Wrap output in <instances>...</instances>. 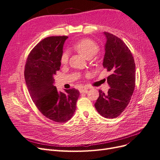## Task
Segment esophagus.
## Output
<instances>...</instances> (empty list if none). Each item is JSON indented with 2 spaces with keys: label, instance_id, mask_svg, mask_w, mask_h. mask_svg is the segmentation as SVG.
<instances>
[{
  "label": "esophagus",
  "instance_id": "34e87169",
  "mask_svg": "<svg viewBox=\"0 0 160 160\" xmlns=\"http://www.w3.org/2000/svg\"><path fill=\"white\" fill-rule=\"evenodd\" d=\"M79 91L81 92V93H87L88 92V89L85 88V87H81V88H79Z\"/></svg>",
  "mask_w": 160,
  "mask_h": 160
}]
</instances>
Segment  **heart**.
Segmentation results:
<instances>
[{
  "instance_id": "1",
  "label": "heart",
  "mask_w": 160,
  "mask_h": 160,
  "mask_svg": "<svg viewBox=\"0 0 160 160\" xmlns=\"http://www.w3.org/2000/svg\"><path fill=\"white\" fill-rule=\"evenodd\" d=\"M74 49L85 59H89L95 55L99 51V46L95 42L89 38L81 40L73 46ZM69 60V52L64 51L61 56V62L62 64L67 63Z\"/></svg>"
}]
</instances>
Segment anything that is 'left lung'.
<instances>
[{
    "label": "left lung",
    "instance_id": "8db88e82",
    "mask_svg": "<svg viewBox=\"0 0 160 160\" xmlns=\"http://www.w3.org/2000/svg\"><path fill=\"white\" fill-rule=\"evenodd\" d=\"M106 38L103 66L111 75L107 77L108 93L99 90L95 103L98 112L105 118L118 117L132 98L135 83V65L129 48L119 38L104 32Z\"/></svg>",
    "mask_w": 160,
    "mask_h": 160
}]
</instances>
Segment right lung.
Wrapping results in <instances>:
<instances>
[{"instance_id":"obj_1","label":"right lung","mask_w":160,"mask_h":160,"mask_svg":"<svg viewBox=\"0 0 160 160\" xmlns=\"http://www.w3.org/2000/svg\"><path fill=\"white\" fill-rule=\"evenodd\" d=\"M68 37L44 38L33 48L25 69V78L31 99L40 112L57 123L69 121L74 115L80 93L74 88L57 91L54 76L60 69L61 56Z\"/></svg>"}]
</instances>
